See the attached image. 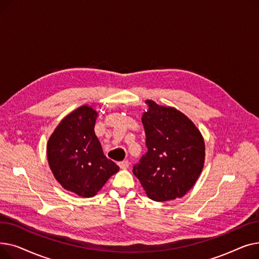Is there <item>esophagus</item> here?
Segmentation results:
<instances>
[{"label":"esophagus","mask_w":259,"mask_h":259,"mask_svg":"<svg viewBox=\"0 0 259 259\" xmlns=\"http://www.w3.org/2000/svg\"><path fill=\"white\" fill-rule=\"evenodd\" d=\"M118 166H119V168H120V169L125 170V169H127V168L129 167V161H128V160H122V161H119V162H118Z\"/></svg>","instance_id":"34e87169"}]
</instances>
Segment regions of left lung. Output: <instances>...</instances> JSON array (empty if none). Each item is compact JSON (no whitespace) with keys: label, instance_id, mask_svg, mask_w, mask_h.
<instances>
[{"label":"left lung","instance_id":"obj_1","mask_svg":"<svg viewBox=\"0 0 259 259\" xmlns=\"http://www.w3.org/2000/svg\"><path fill=\"white\" fill-rule=\"evenodd\" d=\"M142 121L148 151L133 167L149 198L168 201L191 189L205 164L206 146L194 122L176 108L146 100Z\"/></svg>","mask_w":259,"mask_h":259}]
</instances>
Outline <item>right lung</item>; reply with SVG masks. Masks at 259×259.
Instances as JSON below:
<instances>
[{"mask_svg": "<svg viewBox=\"0 0 259 259\" xmlns=\"http://www.w3.org/2000/svg\"><path fill=\"white\" fill-rule=\"evenodd\" d=\"M99 113L83 105L66 115L47 143L50 170L60 185L81 197L97 195L119 167L103 152L94 133Z\"/></svg>", "mask_w": 259, "mask_h": 259, "instance_id": "add662e5", "label": "right lung"}]
</instances>
